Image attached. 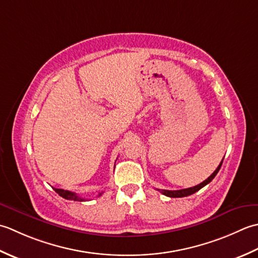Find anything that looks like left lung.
<instances>
[{"label":"left lung","mask_w":258,"mask_h":258,"mask_svg":"<svg viewBox=\"0 0 258 258\" xmlns=\"http://www.w3.org/2000/svg\"><path fill=\"white\" fill-rule=\"evenodd\" d=\"M224 160V159H223ZM223 160L222 162H220L219 166L217 167V169L215 170L212 175H210L206 180H204L202 183H199V185L197 186H194V187H190V188H186V189H180V190H165V189H158V191H160L162 195L165 196H168V197H171V198H178V197H186V196H189V195H192V194H195L196 191H198L199 189H202L203 187H205L207 185V183H209L210 181H212L215 176L217 175V172L219 171L220 167H222V164H223Z\"/></svg>","instance_id":"1"}]
</instances>
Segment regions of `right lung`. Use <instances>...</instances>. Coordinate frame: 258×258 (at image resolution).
<instances>
[{
  "label": "right lung",
  "instance_id": "add662e5",
  "mask_svg": "<svg viewBox=\"0 0 258 258\" xmlns=\"http://www.w3.org/2000/svg\"><path fill=\"white\" fill-rule=\"evenodd\" d=\"M55 192L59 194L61 197H63L64 199H68V201H75V202H85V199L77 196V194L69 191V190H64V189H57L54 188ZM102 192H99V196H101Z\"/></svg>",
  "mask_w": 258,
  "mask_h": 258
}]
</instances>
